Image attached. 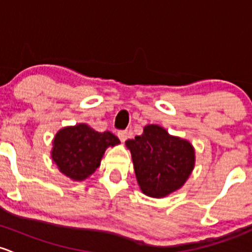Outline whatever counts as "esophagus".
Returning <instances> with one entry per match:
<instances>
[{
	"label": "esophagus",
	"mask_w": 252,
	"mask_h": 252,
	"mask_svg": "<svg viewBox=\"0 0 252 252\" xmlns=\"http://www.w3.org/2000/svg\"><path fill=\"white\" fill-rule=\"evenodd\" d=\"M118 137L120 138V141L124 143V142H125L127 138H128V132H127V131H120L118 133Z\"/></svg>",
	"instance_id": "34e87169"
}]
</instances>
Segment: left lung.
<instances>
[{"label":"left lung","instance_id":"left-lung-1","mask_svg":"<svg viewBox=\"0 0 252 252\" xmlns=\"http://www.w3.org/2000/svg\"><path fill=\"white\" fill-rule=\"evenodd\" d=\"M133 162L137 183L150 198H165L182 188L195 166V149L164 127L150 124L143 133L125 142Z\"/></svg>","mask_w":252,"mask_h":252}]
</instances>
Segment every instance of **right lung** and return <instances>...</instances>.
<instances>
[{"label": "right lung", "mask_w": 252, "mask_h": 252, "mask_svg": "<svg viewBox=\"0 0 252 252\" xmlns=\"http://www.w3.org/2000/svg\"><path fill=\"white\" fill-rule=\"evenodd\" d=\"M51 158L58 170L75 182H82L99 167L109 147L120 144L111 132H98L87 124L59 129L54 136Z\"/></svg>", "instance_id": "obj_1"}]
</instances>
